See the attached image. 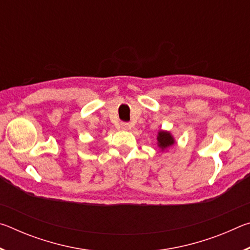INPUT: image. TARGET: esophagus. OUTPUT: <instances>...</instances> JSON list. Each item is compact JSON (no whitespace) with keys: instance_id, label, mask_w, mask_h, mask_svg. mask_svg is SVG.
<instances>
[{"instance_id":"obj_1","label":"esophagus","mask_w":250,"mask_h":250,"mask_svg":"<svg viewBox=\"0 0 250 250\" xmlns=\"http://www.w3.org/2000/svg\"><path fill=\"white\" fill-rule=\"evenodd\" d=\"M120 126H121L122 130H129L131 125L128 124V122H121Z\"/></svg>"}]
</instances>
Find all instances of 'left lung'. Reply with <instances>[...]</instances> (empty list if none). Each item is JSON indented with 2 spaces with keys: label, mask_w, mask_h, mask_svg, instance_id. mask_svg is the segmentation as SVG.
Here are the masks:
<instances>
[{
  "label": "left lung",
  "mask_w": 250,
  "mask_h": 250,
  "mask_svg": "<svg viewBox=\"0 0 250 250\" xmlns=\"http://www.w3.org/2000/svg\"><path fill=\"white\" fill-rule=\"evenodd\" d=\"M174 145V139L171 135L170 132L167 131H160L158 134V146L162 150H166L167 147Z\"/></svg>",
  "instance_id": "8db88e82"
}]
</instances>
